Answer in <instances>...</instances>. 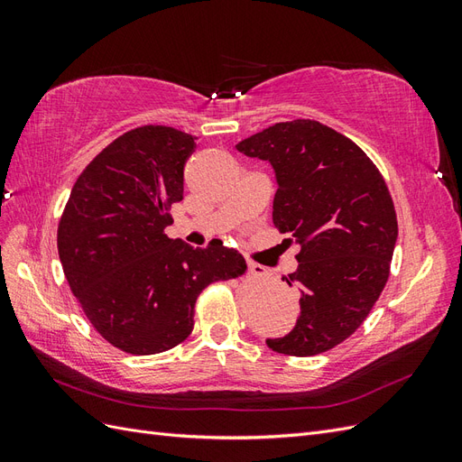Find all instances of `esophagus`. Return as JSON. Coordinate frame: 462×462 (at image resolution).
Instances as JSON below:
<instances>
[{
  "label": "esophagus",
  "mask_w": 462,
  "mask_h": 462,
  "mask_svg": "<svg viewBox=\"0 0 462 462\" xmlns=\"http://www.w3.org/2000/svg\"><path fill=\"white\" fill-rule=\"evenodd\" d=\"M248 273H253V275H258V277H263V275H268V270L263 268V265H260V263H254V262H248Z\"/></svg>",
  "instance_id": "34e87169"
}]
</instances>
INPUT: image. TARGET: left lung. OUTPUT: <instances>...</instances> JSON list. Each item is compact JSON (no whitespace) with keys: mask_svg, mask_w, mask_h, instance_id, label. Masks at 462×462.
I'll list each match as a JSON object with an SVG mask.
<instances>
[{"mask_svg":"<svg viewBox=\"0 0 462 462\" xmlns=\"http://www.w3.org/2000/svg\"><path fill=\"white\" fill-rule=\"evenodd\" d=\"M236 150L272 163L273 226L300 245L287 279L300 316L265 343L291 356L326 353L362 326L387 283L399 229L385 180L351 138L312 119L275 123Z\"/></svg>","mask_w":462,"mask_h":462,"instance_id":"obj_1","label":"left lung"}]
</instances>
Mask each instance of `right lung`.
Listing matches in <instances>:
<instances>
[{"mask_svg":"<svg viewBox=\"0 0 462 462\" xmlns=\"http://www.w3.org/2000/svg\"><path fill=\"white\" fill-rule=\"evenodd\" d=\"M194 148L197 136L163 125L121 134L79 175L60 219L67 283L94 329L125 353L183 343L200 292L246 270L235 248H192L163 231Z\"/></svg>","mask_w":462,"mask_h":462,"instance_id":"1","label":"right lung"}]
</instances>
